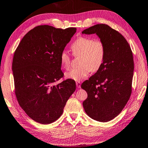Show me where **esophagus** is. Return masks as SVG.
I'll return each instance as SVG.
<instances>
[{
  "label": "esophagus",
  "mask_w": 148,
  "mask_h": 148,
  "mask_svg": "<svg viewBox=\"0 0 148 148\" xmlns=\"http://www.w3.org/2000/svg\"><path fill=\"white\" fill-rule=\"evenodd\" d=\"M76 85H77V87L78 88H80L81 87V86H80V82H76Z\"/></svg>",
  "instance_id": "34e87169"
}]
</instances>
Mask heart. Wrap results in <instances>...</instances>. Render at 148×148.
I'll list each match as a JSON object with an SVG mask.
<instances>
[{
  "label": "heart",
  "mask_w": 148,
  "mask_h": 148,
  "mask_svg": "<svg viewBox=\"0 0 148 148\" xmlns=\"http://www.w3.org/2000/svg\"><path fill=\"white\" fill-rule=\"evenodd\" d=\"M75 57L81 56L80 68L71 69L65 74L66 79L80 81L88 76L90 71L95 72L101 68L105 59L106 47L102 40L88 37L77 38L71 45ZM61 65L68 69L71 65V56L66 51L60 53Z\"/></svg>",
  "instance_id": "obj_1"
}]
</instances>
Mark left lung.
Wrapping results in <instances>:
<instances>
[{"label":"left lung","mask_w":148,"mask_h":148,"mask_svg":"<svg viewBox=\"0 0 148 148\" xmlns=\"http://www.w3.org/2000/svg\"><path fill=\"white\" fill-rule=\"evenodd\" d=\"M82 33H96L106 47L101 68L81 85L88 93L83 107L91 119L110 121L119 115L132 94L134 71L132 51L126 38L107 24H96Z\"/></svg>","instance_id":"1"}]
</instances>
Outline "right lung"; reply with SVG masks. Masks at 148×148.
<instances>
[{"label": "right lung", "instance_id": "right-lung-1", "mask_svg": "<svg viewBox=\"0 0 148 148\" xmlns=\"http://www.w3.org/2000/svg\"><path fill=\"white\" fill-rule=\"evenodd\" d=\"M76 30L38 26L24 35L14 53L12 70L16 99L25 113L38 123L57 121L76 89L71 79L53 85L64 76L60 53Z\"/></svg>", "mask_w": 148, "mask_h": 148}]
</instances>
